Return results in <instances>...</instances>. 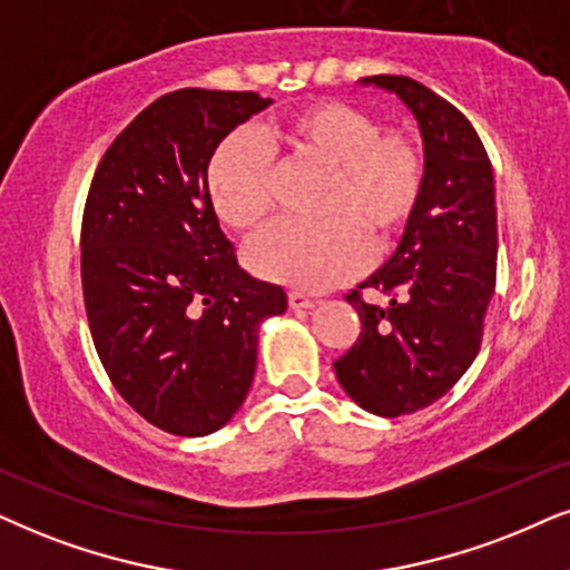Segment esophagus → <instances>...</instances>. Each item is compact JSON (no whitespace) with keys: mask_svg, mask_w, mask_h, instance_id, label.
<instances>
[{"mask_svg":"<svg viewBox=\"0 0 570 570\" xmlns=\"http://www.w3.org/2000/svg\"><path fill=\"white\" fill-rule=\"evenodd\" d=\"M289 305L294 309H313L315 299L307 297V294H302V292H289Z\"/></svg>","mask_w":570,"mask_h":570,"instance_id":"esophagus-1","label":"esophagus"}]
</instances>
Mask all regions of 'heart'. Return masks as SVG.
<instances>
[{
  "label": "heart",
  "instance_id": "obj_1",
  "mask_svg": "<svg viewBox=\"0 0 570 570\" xmlns=\"http://www.w3.org/2000/svg\"><path fill=\"white\" fill-rule=\"evenodd\" d=\"M292 163L326 170L318 223L284 220L257 236L247 263L257 276L321 292L363 271L373 247H386L415 213L423 191V155L405 134H381L373 115L344 102H313L263 136ZM265 146V147H266ZM264 147V148H265ZM249 134L218 144L205 189L223 226L252 232L273 205L271 153Z\"/></svg>",
  "mask_w": 570,
  "mask_h": 570
}]
</instances>
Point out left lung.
<instances>
[{"label": "left lung", "mask_w": 570, "mask_h": 570, "mask_svg": "<svg viewBox=\"0 0 570 570\" xmlns=\"http://www.w3.org/2000/svg\"><path fill=\"white\" fill-rule=\"evenodd\" d=\"M400 99L423 144V191L394 255L357 289V342L334 363L350 400L381 417L410 415L444 397L479 355L497 278L494 173L476 128L407 76L360 78Z\"/></svg>", "instance_id": "left-lung-1"}]
</instances>
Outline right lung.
I'll use <instances>...</instances> for the list:
<instances>
[{"label": "right lung", "mask_w": 570, "mask_h": 570, "mask_svg": "<svg viewBox=\"0 0 570 570\" xmlns=\"http://www.w3.org/2000/svg\"><path fill=\"white\" fill-rule=\"evenodd\" d=\"M271 105L255 91L165 94L94 173L81 228L94 347L120 397L168 434L232 421L263 321L286 313L281 286L239 268L205 189L218 144Z\"/></svg>", "instance_id": "obj_1"}]
</instances>
